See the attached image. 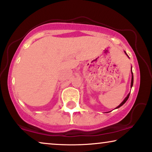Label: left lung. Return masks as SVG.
Listing matches in <instances>:
<instances>
[{
    "label": "left lung",
    "instance_id": "1",
    "mask_svg": "<svg viewBox=\"0 0 152 152\" xmlns=\"http://www.w3.org/2000/svg\"><path fill=\"white\" fill-rule=\"evenodd\" d=\"M125 52V54H126V55H127V56H128V54H126V52ZM128 57H129V56H128ZM131 74H132V77H131V88H132V86H133V72H132V67H131ZM129 95H130V94H128V95H127V96H126V97L125 98H124V100H123V101H122V102H121V104H120V105H119V106H117V107H116V108H119V107H121V106H122V105H124V103H125V102H126V100H127L128 99H129Z\"/></svg>",
    "mask_w": 152,
    "mask_h": 152
}]
</instances>
